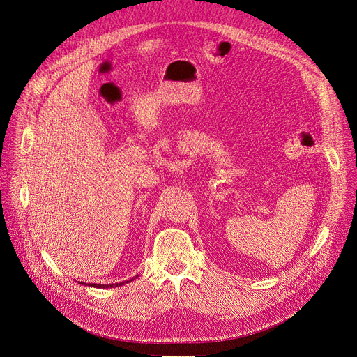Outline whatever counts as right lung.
Masks as SVG:
<instances>
[{"instance_id": "right-lung-1", "label": "right lung", "mask_w": 357, "mask_h": 357, "mask_svg": "<svg viewBox=\"0 0 357 357\" xmlns=\"http://www.w3.org/2000/svg\"><path fill=\"white\" fill-rule=\"evenodd\" d=\"M132 280V279H130ZM128 282H122V283H116V284H98V283H90V286H94V287H113V286H121V284H125Z\"/></svg>"}]
</instances>
